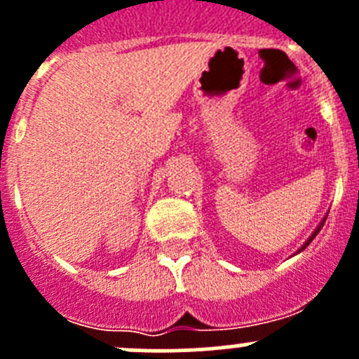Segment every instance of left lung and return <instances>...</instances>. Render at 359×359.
Listing matches in <instances>:
<instances>
[{"label":"left lung","instance_id":"left-lung-1","mask_svg":"<svg viewBox=\"0 0 359 359\" xmlns=\"http://www.w3.org/2000/svg\"><path fill=\"white\" fill-rule=\"evenodd\" d=\"M325 220H327V215H325V217H323V220H321V222H320V224H318V227H316V229H314V233H313V234H311V236H309V238H307V241H306V243H304V245H302V247H300L299 250H297V253H300V252H302V250H306V247H307V245H309V243H311V241H313V240H314V238H316V234H318V233H320V231H321V227H323Z\"/></svg>","mask_w":359,"mask_h":359}]
</instances>
